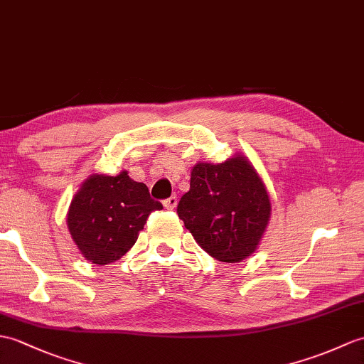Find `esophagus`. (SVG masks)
I'll list each match as a JSON object with an SVG mask.
<instances>
[{
	"label": "esophagus",
	"mask_w": 364,
	"mask_h": 364,
	"mask_svg": "<svg viewBox=\"0 0 364 364\" xmlns=\"http://www.w3.org/2000/svg\"><path fill=\"white\" fill-rule=\"evenodd\" d=\"M163 205H164V208H166V209H168V210H173V209L176 208V205H178V198H176V196L168 197L167 200H164V201H163Z\"/></svg>",
	"instance_id": "esophagus-1"
}]
</instances>
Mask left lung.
Segmentation results:
<instances>
[{"mask_svg": "<svg viewBox=\"0 0 364 364\" xmlns=\"http://www.w3.org/2000/svg\"><path fill=\"white\" fill-rule=\"evenodd\" d=\"M176 213L209 256L235 264L260 245L272 217V200L250 159L235 154L223 163L193 166L191 189Z\"/></svg>", "mask_w": 364, "mask_h": 364, "instance_id": "8db88e82", "label": "left lung"}]
</instances>
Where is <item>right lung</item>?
<instances>
[{
	"label": "right lung",
	"instance_id": "right-lung-1",
	"mask_svg": "<svg viewBox=\"0 0 364 364\" xmlns=\"http://www.w3.org/2000/svg\"><path fill=\"white\" fill-rule=\"evenodd\" d=\"M163 209L129 172L92 173L71 200L66 225L80 255L96 265L119 260L138 240L147 217Z\"/></svg>",
	"mask_w": 364,
	"mask_h": 364
}]
</instances>
